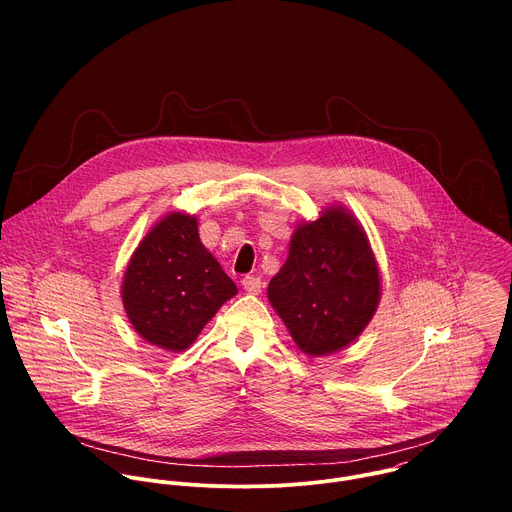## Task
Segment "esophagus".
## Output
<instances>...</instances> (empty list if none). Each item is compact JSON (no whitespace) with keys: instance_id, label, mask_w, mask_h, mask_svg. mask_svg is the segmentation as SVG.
Segmentation results:
<instances>
[{"instance_id":"1","label":"esophagus","mask_w":512,"mask_h":512,"mask_svg":"<svg viewBox=\"0 0 512 512\" xmlns=\"http://www.w3.org/2000/svg\"><path fill=\"white\" fill-rule=\"evenodd\" d=\"M243 287H245V291H249V294H259L263 287V281L257 275H247V277H243Z\"/></svg>"}]
</instances>
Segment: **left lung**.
Here are the masks:
<instances>
[{"instance_id": "1", "label": "left lung", "mask_w": 512, "mask_h": 512, "mask_svg": "<svg viewBox=\"0 0 512 512\" xmlns=\"http://www.w3.org/2000/svg\"><path fill=\"white\" fill-rule=\"evenodd\" d=\"M267 296L302 352L324 356L348 346L381 298L377 261L356 218L330 206L302 223Z\"/></svg>"}]
</instances>
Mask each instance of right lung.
Segmentation results:
<instances>
[{
	"mask_svg": "<svg viewBox=\"0 0 512 512\" xmlns=\"http://www.w3.org/2000/svg\"><path fill=\"white\" fill-rule=\"evenodd\" d=\"M237 294L235 281L200 243L196 218L172 212L135 249L121 287L129 322L164 350L188 348Z\"/></svg>",
	"mask_w": 512,
	"mask_h": 512,
	"instance_id": "1",
	"label": "right lung"
}]
</instances>
